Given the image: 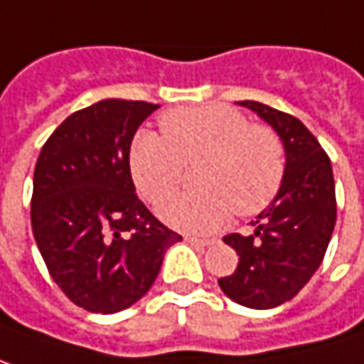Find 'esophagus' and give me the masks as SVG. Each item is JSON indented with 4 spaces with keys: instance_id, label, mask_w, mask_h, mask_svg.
<instances>
[{
    "instance_id": "34e87169",
    "label": "esophagus",
    "mask_w": 364,
    "mask_h": 364,
    "mask_svg": "<svg viewBox=\"0 0 364 364\" xmlns=\"http://www.w3.org/2000/svg\"><path fill=\"white\" fill-rule=\"evenodd\" d=\"M185 242L191 244V246H200V248H206V246H213L215 244V240H200V237H191V235H187Z\"/></svg>"
}]
</instances>
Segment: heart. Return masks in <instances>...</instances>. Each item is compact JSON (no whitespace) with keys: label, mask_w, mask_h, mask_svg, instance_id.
Here are the masks:
<instances>
[{"label":"heart","mask_w":364,"mask_h":364,"mask_svg":"<svg viewBox=\"0 0 364 364\" xmlns=\"http://www.w3.org/2000/svg\"><path fill=\"white\" fill-rule=\"evenodd\" d=\"M162 135L144 131L129 151L135 187L149 204H160L181 184L185 166L200 190L160 206V216L183 231L210 233L231 210L242 216L262 213L279 193L285 149L279 135L252 124L248 116L223 104L171 110L160 120Z\"/></svg>","instance_id":"b5f03b06"}]
</instances>
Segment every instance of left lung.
Here are the masks:
<instances>
[{
  "label": "left lung",
  "mask_w": 364,
  "mask_h": 364,
  "mask_svg": "<svg viewBox=\"0 0 364 364\" xmlns=\"http://www.w3.org/2000/svg\"><path fill=\"white\" fill-rule=\"evenodd\" d=\"M237 104L277 131L285 175L275 200L252 220L254 233L223 237L240 262L218 285L233 302L264 311L291 300L321 267L336 227V183L329 156L296 116L252 100Z\"/></svg>",
  "instance_id": "left-lung-1"
}]
</instances>
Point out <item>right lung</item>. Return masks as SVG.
<instances>
[{
    "mask_svg": "<svg viewBox=\"0 0 364 364\" xmlns=\"http://www.w3.org/2000/svg\"><path fill=\"white\" fill-rule=\"evenodd\" d=\"M158 104L102 100L70 114L37 158L31 223L51 279L89 313L112 314L148 294L181 235L135 193L131 141Z\"/></svg>",
    "mask_w": 364,
    "mask_h": 364,
    "instance_id": "add662e5",
    "label": "right lung"
}]
</instances>
